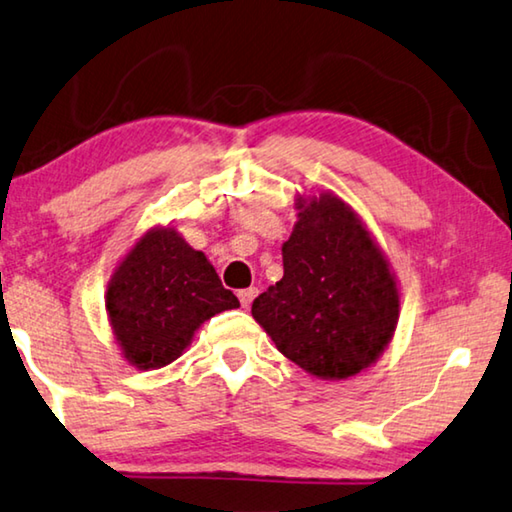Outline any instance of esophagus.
<instances>
[{
    "label": "esophagus",
    "instance_id": "1",
    "mask_svg": "<svg viewBox=\"0 0 512 512\" xmlns=\"http://www.w3.org/2000/svg\"><path fill=\"white\" fill-rule=\"evenodd\" d=\"M256 295H258V288H245V290H240V292H238V299H240L242 308H249L251 301L256 299Z\"/></svg>",
    "mask_w": 512,
    "mask_h": 512
}]
</instances>
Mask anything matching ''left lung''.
<instances>
[{"instance_id": "left-lung-1", "label": "left lung", "mask_w": 512, "mask_h": 512, "mask_svg": "<svg viewBox=\"0 0 512 512\" xmlns=\"http://www.w3.org/2000/svg\"><path fill=\"white\" fill-rule=\"evenodd\" d=\"M295 211L283 279L254 299L251 315L313 379L345 381L372 367L397 331V274L367 224L335 192H299Z\"/></svg>"}]
</instances>
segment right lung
Segmentation results:
<instances>
[{
  "label": "right lung",
  "mask_w": 512,
  "mask_h": 512,
  "mask_svg": "<svg viewBox=\"0 0 512 512\" xmlns=\"http://www.w3.org/2000/svg\"><path fill=\"white\" fill-rule=\"evenodd\" d=\"M104 306L122 358L138 370H161L183 356L201 324L240 301L204 251L192 249L172 224H158L117 263Z\"/></svg>",
  "instance_id": "obj_1"
}]
</instances>
